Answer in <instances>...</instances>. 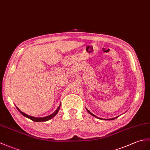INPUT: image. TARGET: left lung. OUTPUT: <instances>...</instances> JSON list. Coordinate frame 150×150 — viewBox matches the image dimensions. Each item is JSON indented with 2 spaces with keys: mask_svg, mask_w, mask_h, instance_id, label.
Segmentation results:
<instances>
[{
  "mask_svg": "<svg viewBox=\"0 0 150 150\" xmlns=\"http://www.w3.org/2000/svg\"><path fill=\"white\" fill-rule=\"evenodd\" d=\"M87 110H88V112L90 114H91V115H92V116H94V117H97V118H98V119H100V120H114V119H116V118L117 117H114V118H111V119H102V118H100V117H97V116H95V115H94L93 114H92L91 112H90V111L89 110H88V109H87Z\"/></svg>",
  "mask_w": 150,
  "mask_h": 150,
  "instance_id": "8db88e82",
  "label": "left lung"
}]
</instances>
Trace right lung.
<instances>
[{"label":"right lung","mask_w":150,"mask_h":150,"mask_svg":"<svg viewBox=\"0 0 150 150\" xmlns=\"http://www.w3.org/2000/svg\"><path fill=\"white\" fill-rule=\"evenodd\" d=\"M60 106H61V105H59V107L57 108V110H55L53 114H52L51 115H49V116H48L43 117H36L30 116H29V115H27V114H26L25 113H23V112H22V111H21L17 107H16V109H18V110L19 111V112L21 114H22L23 116H25V117L29 118V119L33 121H36V122H40V121H48V120H50V119H52V118H53L55 116V115H56L58 113L59 109H60Z\"/></svg>","instance_id":"obj_1"}]
</instances>
